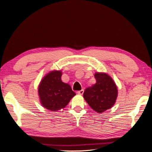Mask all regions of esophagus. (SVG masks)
<instances>
[{
	"label": "esophagus",
	"instance_id": "esophagus-1",
	"mask_svg": "<svg viewBox=\"0 0 152 152\" xmlns=\"http://www.w3.org/2000/svg\"><path fill=\"white\" fill-rule=\"evenodd\" d=\"M77 93L79 94H83V93H84V90L82 89V90H80V91H77Z\"/></svg>",
	"mask_w": 152,
	"mask_h": 152
}]
</instances>
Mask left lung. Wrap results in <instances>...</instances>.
Returning <instances> with one entry per match:
<instances>
[{
	"label": "left lung",
	"instance_id": "1",
	"mask_svg": "<svg viewBox=\"0 0 152 152\" xmlns=\"http://www.w3.org/2000/svg\"><path fill=\"white\" fill-rule=\"evenodd\" d=\"M96 84L87 87L83 96L96 112L102 113L112 107L117 97V87L113 79L104 73L94 74Z\"/></svg>",
	"mask_w": 152,
	"mask_h": 152
}]
</instances>
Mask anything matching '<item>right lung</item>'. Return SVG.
<instances>
[{
	"label": "right lung",
	"instance_id": "1",
	"mask_svg": "<svg viewBox=\"0 0 152 152\" xmlns=\"http://www.w3.org/2000/svg\"><path fill=\"white\" fill-rule=\"evenodd\" d=\"M61 72L53 71L45 75L39 87L41 104L50 111L65 108L75 95L70 85L61 81Z\"/></svg>",
	"mask_w": 152,
	"mask_h": 152
}]
</instances>
